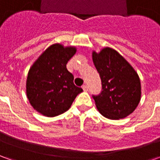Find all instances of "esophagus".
<instances>
[{"label":"esophagus","instance_id":"34e87169","mask_svg":"<svg viewBox=\"0 0 160 160\" xmlns=\"http://www.w3.org/2000/svg\"><path fill=\"white\" fill-rule=\"evenodd\" d=\"M82 89H83L84 91H86V92H87V91L88 90V87H87V85H84V86H82Z\"/></svg>","mask_w":160,"mask_h":160}]
</instances>
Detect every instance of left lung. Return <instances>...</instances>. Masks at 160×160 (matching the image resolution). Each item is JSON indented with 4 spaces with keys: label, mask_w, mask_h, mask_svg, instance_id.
<instances>
[{
    "label": "left lung",
    "mask_w": 160,
    "mask_h": 160,
    "mask_svg": "<svg viewBox=\"0 0 160 160\" xmlns=\"http://www.w3.org/2000/svg\"><path fill=\"white\" fill-rule=\"evenodd\" d=\"M99 73L102 91L92 95L97 109L104 118L118 120L130 115L141 100V81L137 73L120 54L111 48L92 52Z\"/></svg>",
    "instance_id": "obj_1"
}]
</instances>
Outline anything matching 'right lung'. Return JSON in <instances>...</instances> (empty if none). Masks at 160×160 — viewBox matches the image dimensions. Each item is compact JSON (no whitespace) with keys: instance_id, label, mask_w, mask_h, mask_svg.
I'll use <instances>...</instances> for the list:
<instances>
[{"instance_id":"obj_1","label":"right lung","mask_w":160,"mask_h":160,"mask_svg":"<svg viewBox=\"0 0 160 160\" xmlns=\"http://www.w3.org/2000/svg\"><path fill=\"white\" fill-rule=\"evenodd\" d=\"M75 53V47L55 43L30 68L26 95L32 106L43 116L53 118L64 113L83 91L73 84V75L66 67Z\"/></svg>"}]
</instances>
